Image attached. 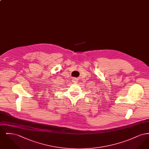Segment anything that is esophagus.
I'll return each mask as SVG.
<instances>
[{
	"label": "esophagus",
	"instance_id": "obj_1",
	"mask_svg": "<svg viewBox=\"0 0 149 149\" xmlns=\"http://www.w3.org/2000/svg\"><path fill=\"white\" fill-rule=\"evenodd\" d=\"M72 82H74V83H77V81H78V79H76V78H72Z\"/></svg>",
	"mask_w": 149,
	"mask_h": 149
}]
</instances>
